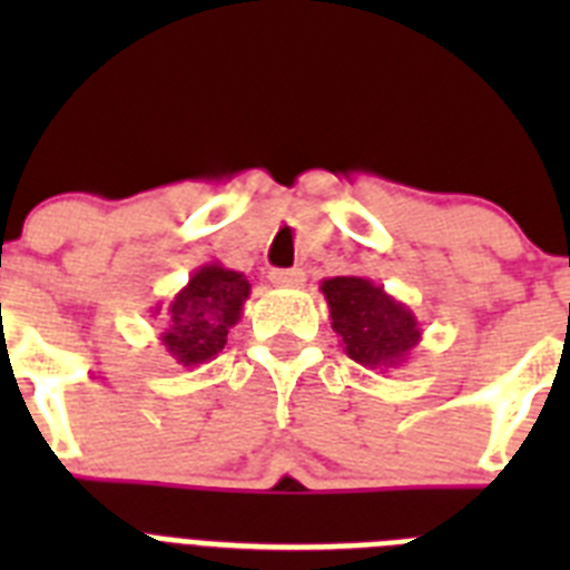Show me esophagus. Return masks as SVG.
Listing matches in <instances>:
<instances>
[{
  "label": "esophagus",
  "instance_id": "esophagus-1",
  "mask_svg": "<svg viewBox=\"0 0 570 570\" xmlns=\"http://www.w3.org/2000/svg\"><path fill=\"white\" fill-rule=\"evenodd\" d=\"M271 282H274L276 288H299L302 282H305V271L302 268L271 271Z\"/></svg>",
  "mask_w": 570,
  "mask_h": 570
}]
</instances>
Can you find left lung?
<instances>
[{"label":"left lung","mask_w":570,"mask_h":570,"mask_svg":"<svg viewBox=\"0 0 570 570\" xmlns=\"http://www.w3.org/2000/svg\"><path fill=\"white\" fill-rule=\"evenodd\" d=\"M331 308V328L345 354L371 371H391L411 360L422 328L414 311L365 276H331L320 282Z\"/></svg>","instance_id":"8db88e82"}]
</instances>
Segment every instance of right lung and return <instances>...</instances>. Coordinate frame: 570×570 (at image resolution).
<instances>
[{
  "label": "right lung",
  "mask_w": 570,
  "mask_h": 570,
  "mask_svg": "<svg viewBox=\"0 0 570 570\" xmlns=\"http://www.w3.org/2000/svg\"><path fill=\"white\" fill-rule=\"evenodd\" d=\"M250 296L245 274L219 262H208L190 274L185 285L165 308L159 342L183 367H196L214 360L228 342V331L242 320V308ZM156 305L150 314H159Z\"/></svg>",
  "instance_id": "obj_1"
}]
</instances>
